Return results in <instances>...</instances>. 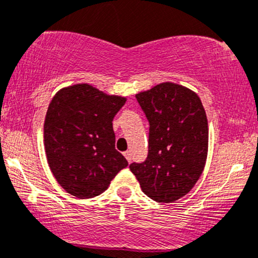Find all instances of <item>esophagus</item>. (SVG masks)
<instances>
[{"label": "esophagus", "instance_id": "esophagus-1", "mask_svg": "<svg viewBox=\"0 0 258 258\" xmlns=\"http://www.w3.org/2000/svg\"><path fill=\"white\" fill-rule=\"evenodd\" d=\"M124 156H125V158H126V161L129 162H132V153H130L129 151H126V152H124Z\"/></svg>", "mask_w": 258, "mask_h": 258}]
</instances>
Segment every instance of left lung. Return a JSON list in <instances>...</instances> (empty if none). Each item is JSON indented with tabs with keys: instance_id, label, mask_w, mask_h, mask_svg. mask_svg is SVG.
I'll list each match as a JSON object with an SVG mask.
<instances>
[{
	"instance_id": "obj_1",
	"label": "left lung",
	"mask_w": 258,
	"mask_h": 258,
	"mask_svg": "<svg viewBox=\"0 0 258 258\" xmlns=\"http://www.w3.org/2000/svg\"><path fill=\"white\" fill-rule=\"evenodd\" d=\"M150 121L149 156L130 170L157 202L186 195L204 172L208 152L206 112L195 91L170 82L137 94Z\"/></svg>"
}]
</instances>
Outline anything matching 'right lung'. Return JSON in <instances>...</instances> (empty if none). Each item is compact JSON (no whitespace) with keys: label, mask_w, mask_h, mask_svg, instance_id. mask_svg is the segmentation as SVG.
Returning <instances> with one entry per match:
<instances>
[{"label":"right lung","mask_w":258,"mask_h":258,"mask_svg":"<svg viewBox=\"0 0 258 258\" xmlns=\"http://www.w3.org/2000/svg\"><path fill=\"white\" fill-rule=\"evenodd\" d=\"M125 101L86 83L62 88L51 100L43 123L46 157L58 184L75 198L100 195L128 166L115 150L112 123Z\"/></svg>","instance_id":"right-lung-1"}]
</instances>
